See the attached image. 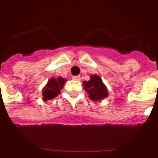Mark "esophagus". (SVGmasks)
I'll return each mask as SVG.
<instances>
[{"label": "esophagus", "mask_w": 158, "mask_h": 158, "mask_svg": "<svg viewBox=\"0 0 158 158\" xmlns=\"http://www.w3.org/2000/svg\"><path fill=\"white\" fill-rule=\"evenodd\" d=\"M73 79L75 81H80L81 77H79V76H74V77H73Z\"/></svg>", "instance_id": "1"}]
</instances>
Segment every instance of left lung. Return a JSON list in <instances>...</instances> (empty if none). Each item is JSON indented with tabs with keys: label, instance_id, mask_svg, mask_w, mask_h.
Masks as SVG:
<instances>
[{
	"label": "left lung",
	"instance_id": "8db88e82",
	"mask_svg": "<svg viewBox=\"0 0 158 158\" xmlns=\"http://www.w3.org/2000/svg\"><path fill=\"white\" fill-rule=\"evenodd\" d=\"M83 88L88 93L89 98L93 101H101L108 97L109 92L106 85L98 75H90V80L83 81Z\"/></svg>",
	"mask_w": 158,
	"mask_h": 158
}]
</instances>
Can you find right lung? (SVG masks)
Instances as JSON below:
<instances>
[{"mask_svg":"<svg viewBox=\"0 0 158 158\" xmlns=\"http://www.w3.org/2000/svg\"><path fill=\"white\" fill-rule=\"evenodd\" d=\"M67 80L65 78L58 77L57 78H50L45 86L43 88L42 95L43 101H47L48 100H52L59 95L60 91L63 87Z\"/></svg>","mask_w":158,"mask_h":158,"instance_id":"right-lung-1","label":"right lung"}]
</instances>
